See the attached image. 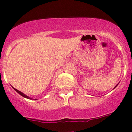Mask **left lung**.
I'll return each mask as SVG.
<instances>
[{
  "instance_id": "left-lung-1",
  "label": "left lung",
  "mask_w": 132,
  "mask_h": 132,
  "mask_svg": "<svg viewBox=\"0 0 132 132\" xmlns=\"http://www.w3.org/2000/svg\"><path fill=\"white\" fill-rule=\"evenodd\" d=\"M117 86H118V85H117ZM116 87H114V88H116Z\"/></svg>"
}]
</instances>
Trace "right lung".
Wrapping results in <instances>:
<instances>
[{
    "label": "right lung",
    "instance_id": "obj_1",
    "mask_svg": "<svg viewBox=\"0 0 132 132\" xmlns=\"http://www.w3.org/2000/svg\"><path fill=\"white\" fill-rule=\"evenodd\" d=\"M13 89H14V90H15V91H16V92H17V93H18V94H20V95H21V96H23V97H24V98H27V99H30V100L32 99V98H30V97H29V96H28L25 95V94H23V93H22V92H21V91H18V90L16 89H15V88H14V87H13Z\"/></svg>",
    "mask_w": 132,
    "mask_h": 132
}]
</instances>
